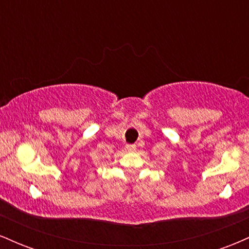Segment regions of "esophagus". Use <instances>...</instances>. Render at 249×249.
I'll list each match as a JSON object with an SVG mask.
<instances>
[{"instance_id":"obj_1","label":"esophagus","mask_w":249,"mask_h":249,"mask_svg":"<svg viewBox=\"0 0 249 249\" xmlns=\"http://www.w3.org/2000/svg\"><path fill=\"white\" fill-rule=\"evenodd\" d=\"M126 148L128 151H133V150H136V145L128 144V145H126Z\"/></svg>"}]
</instances>
